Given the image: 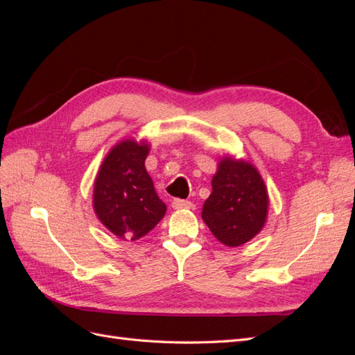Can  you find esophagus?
I'll return each instance as SVG.
<instances>
[{"mask_svg": "<svg viewBox=\"0 0 355 355\" xmlns=\"http://www.w3.org/2000/svg\"><path fill=\"white\" fill-rule=\"evenodd\" d=\"M171 207L176 209V210H180V209H192V207H194V204H192V202L188 201V200H179V198H176V200L171 201Z\"/></svg>", "mask_w": 355, "mask_h": 355, "instance_id": "obj_1", "label": "esophagus"}]
</instances>
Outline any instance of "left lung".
<instances>
[{
  "mask_svg": "<svg viewBox=\"0 0 355 355\" xmlns=\"http://www.w3.org/2000/svg\"><path fill=\"white\" fill-rule=\"evenodd\" d=\"M211 194L201 216L222 244L237 247L259 232L268 213V194L263 180L252 164L223 158L211 180Z\"/></svg>",
  "mask_w": 355,
  "mask_h": 355,
  "instance_id": "8db88e82",
  "label": "left lung"
}]
</instances>
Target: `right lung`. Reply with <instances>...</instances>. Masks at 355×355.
<instances>
[{
	"label": "right lung",
	"instance_id": "add662e5",
	"mask_svg": "<svg viewBox=\"0 0 355 355\" xmlns=\"http://www.w3.org/2000/svg\"><path fill=\"white\" fill-rule=\"evenodd\" d=\"M146 144L124 141L106 155L94 182L93 206L99 220L116 237L137 240L166 213L145 168Z\"/></svg>",
	"mask_w": 355,
	"mask_h": 355
}]
</instances>
